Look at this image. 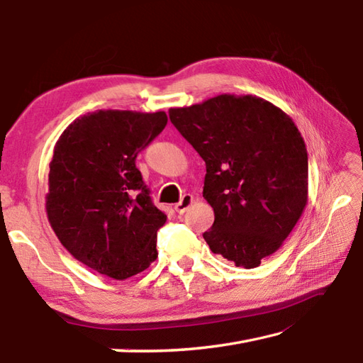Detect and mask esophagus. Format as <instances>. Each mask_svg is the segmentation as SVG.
<instances>
[{"instance_id":"1","label":"esophagus","mask_w":363,"mask_h":363,"mask_svg":"<svg viewBox=\"0 0 363 363\" xmlns=\"http://www.w3.org/2000/svg\"><path fill=\"white\" fill-rule=\"evenodd\" d=\"M191 204H194V196H191L190 194H186L181 198L179 203H176L174 209H176V212H179V214H184V212H186Z\"/></svg>"}]
</instances>
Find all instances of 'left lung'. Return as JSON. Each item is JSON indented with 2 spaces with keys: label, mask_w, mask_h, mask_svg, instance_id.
I'll use <instances>...</instances> for the list:
<instances>
[{
  "label": "left lung",
  "mask_w": 363,
  "mask_h": 363,
  "mask_svg": "<svg viewBox=\"0 0 363 363\" xmlns=\"http://www.w3.org/2000/svg\"><path fill=\"white\" fill-rule=\"evenodd\" d=\"M168 115L206 163L203 196L216 220L204 240L238 267H258L307 204L308 155L299 129L257 96L222 94Z\"/></svg>",
  "instance_id": "1"
}]
</instances>
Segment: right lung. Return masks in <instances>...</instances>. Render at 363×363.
Instances as JSON below:
<instances>
[{"label":"right lung","mask_w":363,"mask_h":363,"mask_svg":"<svg viewBox=\"0 0 363 363\" xmlns=\"http://www.w3.org/2000/svg\"><path fill=\"white\" fill-rule=\"evenodd\" d=\"M165 111L99 110L75 119L50 162L47 216L60 242L99 274L125 280L157 258L167 216L135 165L165 129Z\"/></svg>","instance_id":"add662e5"}]
</instances>
